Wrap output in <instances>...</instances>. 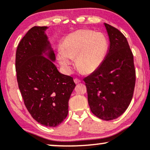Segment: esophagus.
<instances>
[{
    "mask_svg": "<svg viewBox=\"0 0 150 150\" xmlns=\"http://www.w3.org/2000/svg\"><path fill=\"white\" fill-rule=\"evenodd\" d=\"M74 82H75V84H78L81 82V80H79V79H77V78H75V79H74Z\"/></svg>",
    "mask_w": 150,
    "mask_h": 150,
    "instance_id": "34e87169",
    "label": "esophagus"
}]
</instances>
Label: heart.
<instances>
[{"label":"heart","mask_w":150,"mask_h":150,"mask_svg":"<svg viewBox=\"0 0 150 150\" xmlns=\"http://www.w3.org/2000/svg\"><path fill=\"white\" fill-rule=\"evenodd\" d=\"M57 61L65 73H70L75 58L81 72L92 73L100 66L108 50V41L103 33L80 30L62 39Z\"/></svg>","instance_id":"1"}]
</instances>
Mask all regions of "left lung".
I'll use <instances>...</instances> for the list:
<instances>
[{
  "label": "left lung",
  "instance_id": "obj_1",
  "mask_svg": "<svg viewBox=\"0 0 150 150\" xmlns=\"http://www.w3.org/2000/svg\"><path fill=\"white\" fill-rule=\"evenodd\" d=\"M109 38L107 54L100 66L84 79L91 111L111 120L121 116L130 105L135 85L133 55L126 38L104 23Z\"/></svg>",
  "mask_w": 150,
  "mask_h": 150
}]
</instances>
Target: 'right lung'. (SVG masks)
<instances>
[{
  "instance_id": "add662e5",
  "label": "right lung",
  "mask_w": 150,
  "mask_h": 150,
  "mask_svg": "<svg viewBox=\"0 0 150 150\" xmlns=\"http://www.w3.org/2000/svg\"><path fill=\"white\" fill-rule=\"evenodd\" d=\"M47 27H33L19 43L15 58L17 80L26 108L38 123L58 126L68 113L75 87L73 77L58 72Z\"/></svg>"
}]
</instances>
